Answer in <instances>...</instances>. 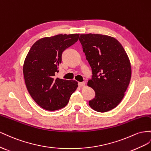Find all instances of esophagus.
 I'll return each instance as SVG.
<instances>
[{
  "mask_svg": "<svg viewBox=\"0 0 151 151\" xmlns=\"http://www.w3.org/2000/svg\"><path fill=\"white\" fill-rule=\"evenodd\" d=\"M85 85V82H79L78 83V86L80 87H83Z\"/></svg>",
  "mask_w": 151,
  "mask_h": 151,
  "instance_id": "34e87169",
  "label": "esophagus"
}]
</instances>
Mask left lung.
I'll list each match as a JSON object with an SVG mask.
<instances>
[{"label": "left lung", "instance_id": "left-lung-1", "mask_svg": "<svg viewBox=\"0 0 151 151\" xmlns=\"http://www.w3.org/2000/svg\"><path fill=\"white\" fill-rule=\"evenodd\" d=\"M79 40L92 70L88 85L96 92L89 106L100 113L109 111L122 101L130 83V60L122 44L113 37L82 34Z\"/></svg>", "mask_w": 151, "mask_h": 151}]
</instances>
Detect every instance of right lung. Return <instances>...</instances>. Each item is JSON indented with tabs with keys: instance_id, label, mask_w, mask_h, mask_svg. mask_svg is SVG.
<instances>
[{
	"instance_id": "1",
	"label": "right lung",
	"mask_w": 151,
	"mask_h": 151,
	"mask_svg": "<svg viewBox=\"0 0 151 151\" xmlns=\"http://www.w3.org/2000/svg\"><path fill=\"white\" fill-rule=\"evenodd\" d=\"M80 34L45 37L34 44L26 57L23 74L26 86L37 104L47 111L65 107L78 87L75 80L55 77L62 61V54L75 44Z\"/></svg>"
}]
</instances>
